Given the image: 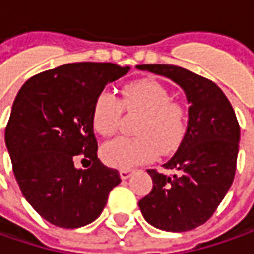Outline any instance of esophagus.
I'll return each instance as SVG.
<instances>
[{"label":"esophagus","instance_id":"obj_1","mask_svg":"<svg viewBox=\"0 0 254 254\" xmlns=\"http://www.w3.org/2000/svg\"><path fill=\"white\" fill-rule=\"evenodd\" d=\"M130 173H132L130 169H122V170L119 171V176H121V179L122 180H127L130 177Z\"/></svg>","mask_w":254,"mask_h":254}]
</instances>
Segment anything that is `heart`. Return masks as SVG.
Returning a JSON list of instances; mask_svg holds the SVG:
<instances>
[{
  "mask_svg": "<svg viewBox=\"0 0 254 254\" xmlns=\"http://www.w3.org/2000/svg\"><path fill=\"white\" fill-rule=\"evenodd\" d=\"M122 107L142 114L135 137H117L101 147V157L111 167L130 169L150 162L160 152L173 153L183 143L188 125L187 108L171 100L169 90L157 81L142 80L127 85L121 101L110 91H102L92 107V127L102 136L112 135Z\"/></svg>",
  "mask_w": 254,
  "mask_h": 254,
  "instance_id": "b5f03b06",
  "label": "heart"
}]
</instances>
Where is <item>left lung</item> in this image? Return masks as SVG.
<instances>
[{
	"label": "left lung",
	"instance_id": "1",
	"mask_svg": "<svg viewBox=\"0 0 254 254\" xmlns=\"http://www.w3.org/2000/svg\"><path fill=\"white\" fill-rule=\"evenodd\" d=\"M136 68L170 78L186 94L187 133L164 169L147 170L150 194L139 201L143 218L167 232H186L205 223L228 190L236 171L241 129L231 102L205 77L171 64H140Z\"/></svg>",
	"mask_w": 254,
	"mask_h": 254
}]
</instances>
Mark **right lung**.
<instances>
[{"mask_svg": "<svg viewBox=\"0 0 254 254\" xmlns=\"http://www.w3.org/2000/svg\"><path fill=\"white\" fill-rule=\"evenodd\" d=\"M129 70L70 63L33 75L16 94L5 144L23 197L48 222L67 229L94 222L121 183L118 170L97 156L92 107L105 85ZM75 155L92 167L77 169Z\"/></svg>", "mask_w": 254, "mask_h": 254, "instance_id": "1", "label": "right lung"}]
</instances>
